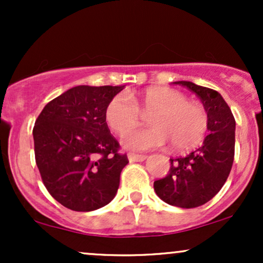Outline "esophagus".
<instances>
[{
    "label": "esophagus",
    "instance_id": "1",
    "mask_svg": "<svg viewBox=\"0 0 263 263\" xmlns=\"http://www.w3.org/2000/svg\"><path fill=\"white\" fill-rule=\"evenodd\" d=\"M146 158H147V156H144V155H135V153H129L128 155L129 162H143Z\"/></svg>",
    "mask_w": 263,
    "mask_h": 263
}]
</instances>
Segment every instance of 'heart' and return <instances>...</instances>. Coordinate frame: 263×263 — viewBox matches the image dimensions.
<instances>
[{
  "mask_svg": "<svg viewBox=\"0 0 263 263\" xmlns=\"http://www.w3.org/2000/svg\"><path fill=\"white\" fill-rule=\"evenodd\" d=\"M141 108L149 113L152 126L129 132L140 119ZM107 125L123 134L121 143L131 151H148L172 141L173 148H195L208 128L206 112L197 102L188 101L183 92L167 86H151L138 96L119 93L105 108Z\"/></svg>",
  "mask_w": 263,
  "mask_h": 263,
  "instance_id": "b5f03b06",
  "label": "heart"
}]
</instances>
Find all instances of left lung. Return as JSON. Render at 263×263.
<instances>
[{
  "mask_svg": "<svg viewBox=\"0 0 263 263\" xmlns=\"http://www.w3.org/2000/svg\"><path fill=\"white\" fill-rule=\"evenodd\" d=\"M174 84L188 87L200 99L208 114L209 134L194 152L171 159L170 173L156 180L153 186L167 204L190 209L208 203L228 179L234 162L236 122L218 91L192 81Z\"/></svg>",
  "mask_w": 263,
  "mask_h": 263,
  "instance_id": "1",
  "label": "left lung"
}]
</instances>
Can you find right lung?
Returning a JSON list of instances; mask_svg holds the SVG:
<instances>
[{
	"label": "right lung",
	"mask_w": 263,
	"mask_h": 263,
	"mask_svg": "<svg viewBox=\"0 0 263 263\" xmlns=\"http://www.w3.org/2000/svg\"><path fill=\"white\" fill-rule=\"evenodd\" d=\"M120 86L79 85L45 105L33 128L37 167L45 188L63 206L92 211L116 195L128 163L110 134L105 108Z\"/></svg>",
	"instance_id": "1"
}]
</instances>
